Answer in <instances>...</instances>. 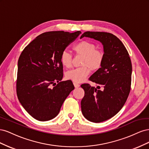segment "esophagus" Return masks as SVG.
I'll return each mask as SVG.
<instances>
[{
    "label": "esophagus",
    "instance_id": "esophagus-1",
    "mask_svg": "<svg viewBox=\"0 0 149 149\" xmlns=\"http://www.w3.org/2000/svg\"><path fill=\"white\" fill-rule=\"evenodd\" d=\"M73 84H74V87L76 88H78V87H79V84H78V83H73Z\"/></svg>",
    "mask_w": 149,
    "mask_h": 149
}]
</instances>
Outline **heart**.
Wrapping results in <instances>:
<instances>
[{
  "label": "heart",
  "instance_id": "heart-1",
  "mask_svg": "<svg viewBox=\"0 0 149 149\" xmlns=\"http://www.w3.org/2000/svg\"><path fill=\"white\" fill-rule=\"evenodd\" d=\"M73 49L78 55L83 56L81 65L84 66L68 71L66 73V77L76 83H80L89 75V67L93 71L101 68L104 61V54L101 51L96 50V46L94 43L86 40L78 43ZM60 61L63 66L70 68L71 65L72 55L65 50L61 53Z\"/></svg>",
  "mask_w": 149,
  "mask_h": 149
}]
</instances>
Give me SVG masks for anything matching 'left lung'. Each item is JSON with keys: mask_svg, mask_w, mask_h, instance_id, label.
<instances>
[{"mask_svg": "<svg viewBox=\"0 0 149 149\" xmlns=\"http://www.w3.org/2000/svg\"><path fill=\"white\" fill-rule=\"evenodd\" d=\"M83 37L97 40L103 46L102 65L89 78L97 87L81 85L84 90L81 102L84 117L93 123H101L114 116L126 102L131 85L132 63L123 43L113 34L86 31L80 38Z\"/></svg>", "mask_w": 149, "mask_h": 149, "instance_id": "8db88e82", "label": "left lung"}]
</instances>
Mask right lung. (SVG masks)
I'll return each instance as SVG.
<instances>
[{
	"mask_svg": "<svg viewBox=\"0 0 149 149\" xmlns=\"http://www.w3.org/2000/svg\"><path fill=\"white\" fill-rule=\"evenodd\" d=\"M80 33V31L43 33L22 52L18 61L17 94L22 106L34 119L47 121L55 118L74 89L71 81H60L63 76L60 58Z\"/></svg>",
	"mask_w": 149,
	"mask_h": 149,
	"instance_id": "right-lung-1",
	"label": "right lung"
}]
</instances>
